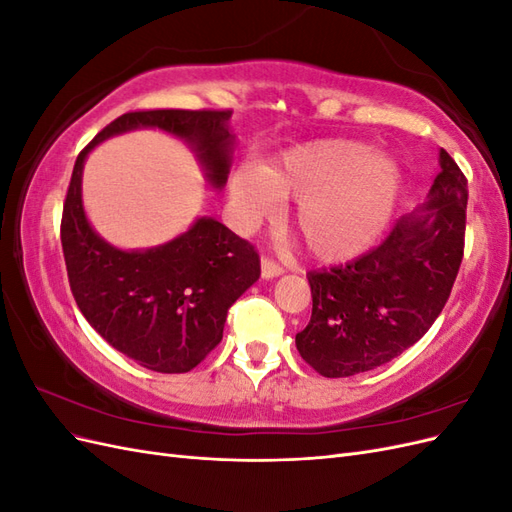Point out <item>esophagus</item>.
I'll return each mask as SVG.
<instances>
[{"mask_svg":"<svg viewBox=\"0 0 512 512\" xmlns=\"http://www.w3.org/2000/svg\"><path fill=\"white\" fill-rule=\"evenodd\" d=\"M284 273V269L277 265V262H273L271 258H262L260 260V275L262 280H273V277H280Z\"/></svg>","mask_w":512,"mask_h":512,"instance_id":"esophagus-1","label":"esophagus"}]
</instances>
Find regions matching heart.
Returning a JSON list of instances; mask_svg holds the SVG:
<instances>
[{
  "label": "heart",
  "mask_w": 512,
  "mask_h": 512,
  "mask_svg": "<svg viewBox=\"0 0 512 512\" xmlns=\"http://www.w3.org/2000/svg\"><path fill=\"white\" fill-rule=\"evenodd\" d=\"M404 183V166L391 153L356 141H314L269 166H239L230 177V200L252 224L294 198L292 226L307 252L320 262H346L384 235Z\"/></svg>",
  "instance_id": "obj_1"
}]
</instances>
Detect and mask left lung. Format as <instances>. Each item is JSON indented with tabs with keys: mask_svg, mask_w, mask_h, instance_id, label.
<instances>
[{
	"mask_svg": "<svg viewBox=\"0 0 512 512\" xmlns=\"http://www.w3.org/2000/svg\"><path fill=\"white\" fill-rule=\"evenodd\" d=\"M438 162L425 203L399 218L378 247L307 273L312 318L294 342L324 378L393 361L440 316L463 258L468 181L444 149Z\"/></svg>",
	"mask_w": 512,
	"mask_h": 512,
	"instance_id": "1",
	"label": "left lung"
}]
</instances>
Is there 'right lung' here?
I'll return each instance as SVG.
<instances>
[{"label": "right lung", "instance_id": "right-lung-1", "mask_svg": "<svg viewBox=\"0 0 512 512\" xmlns=\"http://www.w3.org/2000/svg\"><path fill=\"white\" fill-rule=\"evenodd\" d=\"M230 111H138L115 119L76 158L61 218L68 280L87 322L145 369L185 374L222 342L230 305L260 277L254 247L222 222L196 218L156 247L121 250L102 239L83 207V166L111 136L162 130L188 145L222 190L232 164Z\"/></svg>", "mask_w": 512, "mask_h": 512}]
</instances>
